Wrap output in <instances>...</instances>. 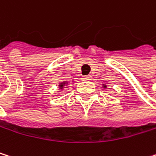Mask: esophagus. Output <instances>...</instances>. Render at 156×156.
I'll list each match as a JSON object with an SVG mask.
<instances>
[{
    "instance_id": "1",
    "label": "esophagus",
    "mask_w": 156,
    "mask_h": 156,
    "mask_svg": "<svg viewBox=\"0 0 156 156\" xmlns=\"http://www.w3.org/2000/svg\"><path fill=\"white\" fill-rule=\"evenodd\" d=\"M82 80H84V81H90V80H91V76L90 75L83 76H82Z\"/></svg>"
}]
</instances>
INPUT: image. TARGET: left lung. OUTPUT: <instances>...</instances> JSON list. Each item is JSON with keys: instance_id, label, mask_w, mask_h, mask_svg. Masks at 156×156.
<instances>
[{"instance_id": "obj_1", "label": "left lung", "mask_w": 156, "mask_h": 156, "mask_svg": "<svg viewBox=\"0 0 156 156\" xmlns=\"http://www.w3.org/2000/svg\"><path fill=\"white\" fill-rule=\"evenodd\" d=\"M105 87H106V86H105Z\"/></svg>"}]
</instances>
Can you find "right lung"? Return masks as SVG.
<instances>
[{"label": "right lung", "instance_id": "obj_1", "mask_svg": "<svg viewBox=\"0 0 156 156\" xmlns=\"http://www.w3.org/2000/svg\"><path fill=\"white\" fill-rule=\"evenodd\" d=\"M65 85H66V82H63V83H61V84H60L59 86H60V88L62 89V88H63V87H64Z\"/></svg>", "mask_w": 156, "mask_h": 156}]
</instances>
